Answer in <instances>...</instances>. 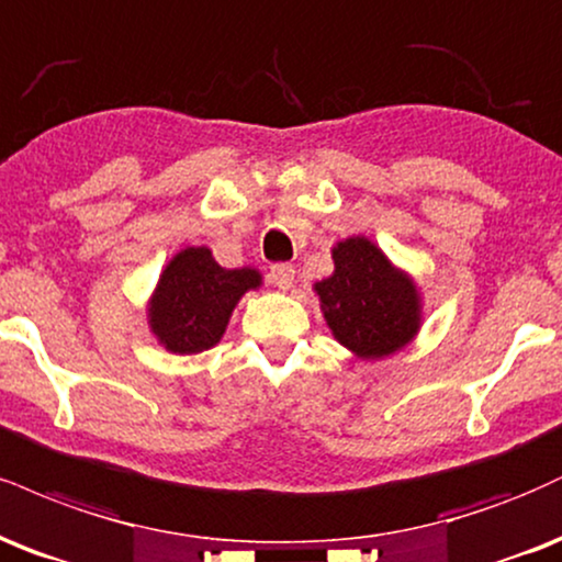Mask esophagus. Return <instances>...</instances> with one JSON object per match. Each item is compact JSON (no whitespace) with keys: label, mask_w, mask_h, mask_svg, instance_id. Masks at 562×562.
<instances>
[{"label":"esophagus","mask_w":562,"mask_h":562,"mask_svg":"<svg viewBox=\"0 0 562 562\" xmlns=\"http://www.w3.org/2000/svg\"><path fill=\"white\" fill-rule=\"evenodd\" d=\"M269 280H272L280 290L293 288L295 267L293 263H272V267H269Z\"/></svg>","instance_id":"esophagus-1"}]
</instances>
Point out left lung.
Masks as SVG:
<instances>
[{
    "label": "left lung",
    "mask_w": 562,
    "mask_h": 562,
    "mask_svg": "<svg viewBox=\"0 0 562 562\" xmlns=\"http://www.w3.org/2000/svg\"><path fill=\"white\" fill-rule=\"evenodd\" d=\"M335 272L316 282L324 319L342 346L363 358L403 348L418 329V295L367 238L337 243Z\"/></svg>",
    "instance_id": "left-lung-1"
}]
</instances>
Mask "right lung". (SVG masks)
<instances>
[{"label": "right lung", "mask_w": 562, "mask_h": 562, "mask_svg": "<svg viewBox=\"0 0 562 562\" xmlns=\"http://www.w3.org/2000/svg\"><path fill=\"white\" fill-rule=\"evenodd\" d=\"M256 269H222L209 248H186L159 277L151 327L172 353H201L220 342L246 290L259 288Z\"/></svg>", "instance_id": "right-lung-1"}]
</instances>
